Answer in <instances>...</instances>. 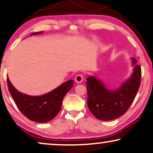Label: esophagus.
Listing matches in <instances>:
<instances>
[{"label": "esophagus", "mask_w": 153, "mask_h": 153, "mask_svg": "<svg viewBox=\"0 0 153 153\" xmlns=\"http://www.w3.org/2000/svg\"><path fill=\"white\" fill-rule=\"evenodd\" d=\"M83 80H84V76L82 74L77 75L76 77H75V81H76L77 83H81Z\"/></svg>", "instance_id": "obj_1"}]
</instances>
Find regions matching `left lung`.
<instances>
[{
    "instance_id": "8db88e82",
    "label": "left lung",
    "mask_w": 153,
    "mask_h": 153,
    "mask_svg": "<svg viewBox=\"0 0 153 153\" xmlns=\"http://www.w3.org/2000/svg\"><path fill=\"white\" fill-rule=\"evenodd\" d=\"M133 60L135 66L131 78L120 88L110 91L94 76L86 78L87 105L91 112L100 120L108 121L120 117L126 112L133 103L141 84L142 70L137 60Z\"/></svg>"
}]
</instances>
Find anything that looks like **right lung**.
<instances>
[{
	"label": "right lung",
	"instance_id": "1",
	"mask_svg": "<svg viewBox=\"0 0 153 153\" xmlns=\"http://www.w3.org/2000/svg\"><path fill=\"white\" fill-rule=\"evenodd\" d=\"M40 33H32L31 36ZM7 82L9 91L20 112L29 120L38 123L48 122L58 115L64 97L74 86V80L69 79L47 94L29 96L16 89L9 78H7Z\"/></svg>",
	"mask_w": 153,
	"mask_h": 153
}]
</instances>
